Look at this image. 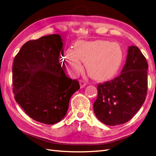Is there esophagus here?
Here are the masks:
<instances>
[{
  "label": "esophagus",
  "instance_id": "esophagus-1",
  "mask_svg": "<svg viewBox=\"0 0 156 156\" xmlns=\"http://www.w3.org/2000/svg\"><path fill=\"white\" fill-rule=\"evenodd\" d=\"M79 84H80V87L81 88H83L85 87L86 85V83L83 80H80L79 81Z\"/></svg>",
  "mask_w": 156,
  "mask_h": 156
}]
</instances>
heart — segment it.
Wrapping results in <instances>:
<instances>
[{
  "label": "heart",
  "instance_id": "obj_1",
  "mask_svg": "<svg viewBox=\"0 0 156 156\" xmlns=\"http://www.w3.org/2000/svg\"><path fill=\"white\" fill-rule=\"evenodd\" d=\"M123 58L122 47L116 43L103 40L79 41L73 49L64 53L65 67L72 75L80 73L86 63L89 75L98 81H105L113 77L119 69Z\"/></svg>",
  "mask_w": 156,
  "mask_h": 156
}]
</instances>
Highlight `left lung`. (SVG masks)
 <instances>
[{"label":"left lung","mask_w":156,"mask_h":156,"mask_svg":"<svg viewBox=\"0 0 156 156\" xmlns=\"http://www.w3.org/2000/svg\"><path fill=\"white\" fill-rule=\"evenodd\" d=\"M126 64L118 77L98 85L93 110L107 126L125 123L136 115L146 100L148 65L136 46L128 47Z\"/></svg>","instance_id":"1"}]
</instances>
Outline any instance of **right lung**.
<instances>
[{
	"mask_svg": "<svg viewBox=\"0 0 156 156\" xmlns=\"http://www.w3.org/2000/svg\"><path fill=\"white\" fill-rule=\"evenodd\" d=\"M62 41L56 34L29 41L12 65L16 101L31 118L48 125L63 119L71 97L80 88L77 80L65 75L59 63Z\"/></svg>",
	"mask_w": 156,
	"mask_h": 156,
	"instance_id": "1",
	"label": "right lung"
}]
</instances>
